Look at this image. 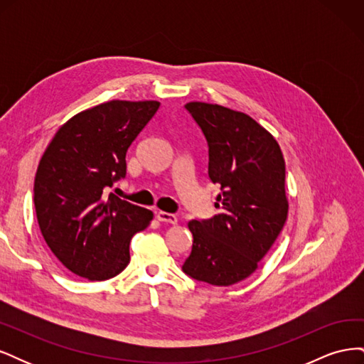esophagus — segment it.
Listing matches in <instances>:
<instances>
[{
    "mask_svg": "<svg viewBox=\"0 0 364 364\" xmlns=\"http://www.w3.org/2000/svg\"><path fill=\"white\" fill-rule=\"evenodd\" d=\"M156 218L159 220V222L170 223V225H174L176 222H178V217H176L174 214L165 213V211H159V213H156Z\"/></svg>",
    "mask_w": 364,
    "mask_h": 364,
    "instance_id": "obj_1",
    "label": "esophagus"
}]
</instances>
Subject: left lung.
Listing matches in <instances>:
<instances>
[{"label":"left lung","mask_w":364,"mask_h":364,"mask_svg":"<svg viewBox=\"0 0 364 364\" xmlns=\"http://www.w3.org/2000/svg\"><path fill=\"white\" fill-rule=\"evenodd\" d=\"M185 107L206 138L208 176L222 193L217 215L188 223L194 240L182 270L228 287L258 269L284 228L285 161L277 139L249 115L202 102Z\"/></svg>","instance_id":"1"}]
</instances>
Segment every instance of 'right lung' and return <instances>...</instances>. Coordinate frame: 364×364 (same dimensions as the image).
I'll use <instances>...</instances> for the list:
<instances>
[{"label": "right lung", "instance_id": "1", "mask_svg": "<svg viewBox=\"0 0 364 364\" xmlns=\"http://www.w3.org/2000/svg\"><path fill=\"white\" fill-rule=\"evenodd\" d=\"M159 102L112 100L70 118L43 151L35 178L41 232L70 272L105 281L130 261V240L153 218L150 209L106 196L126 176V153Z\"/></svg>", "mask_w": 364, "mask_h": 364}]
</instances>
